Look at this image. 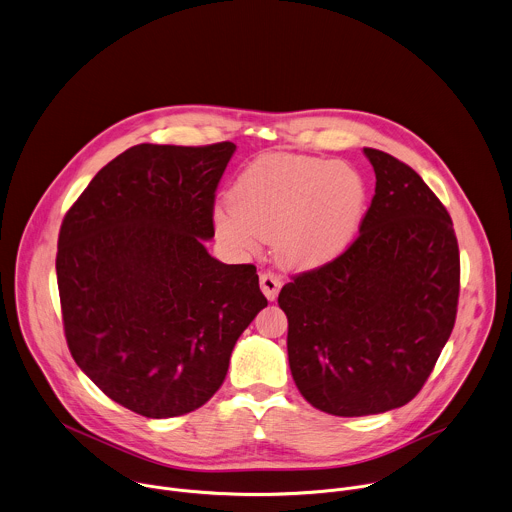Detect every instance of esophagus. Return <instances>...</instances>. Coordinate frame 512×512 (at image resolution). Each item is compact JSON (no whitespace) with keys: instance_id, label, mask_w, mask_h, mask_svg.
<instances>
[{"instance_id":"obj_1","label":"esophagus","mask_w":512,"mask_h":512,"mask_svg":"<svg viewBox=\"0 0 512 512\" xmlns=\"http://www.w3.org/2000/svg\"><path fill=\"white\" fill-rule=\"evenodd\" d=\"M259 285H261V291L265 293V297L269 301H273L277 295H279V289H281V277L273 271H265L261 273L259 277Z\"/></svg>"}]
</instances>
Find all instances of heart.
<instances>
[{"instance_id": "heart-1", "label": "heart", "mask_w": 512, "mask_h": 512, "mask_svg": "<svg viewBox=\"0 0 512 512\" xmlns=\"http://www.w3.org/2000/svg\"><path fill=\"white\" fill-rule=\"evenodd\" d=\"M215 211L217 235L237 249L275 239L281 263L315 267L339 255L357 231L365 185L345 165L305 155H263Z\"/></svg>"}]
</instances>
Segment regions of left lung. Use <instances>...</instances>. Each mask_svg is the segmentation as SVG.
Segmentation results:
<instances>
[{
  "mask_svg": "<svg viewBox=\"0 0 512 512\" xmlns=\"http://www.w3.org/2000/svg\"><path fill=\"white\" fill-rule=\"evenodd\" d=\"M375 195L359 235L279 293L289 367L301 395L335 417L407 405L449 341L461 259L453 221L421 175L365 147Z\"/></svg>",
  "mask_w": 512,
  "mask_h": 512,
  "instance_id": "1",
  "label": "left lung"
}]
</instances>
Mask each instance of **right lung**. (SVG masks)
I'll use <instances>...</instances> for the list:
<instances>
[{
	"mask_svg": "<svg viewBox=\"0 0 512 512\" xmlns=\"http://www.w3.org/2000/svg\"><path fill=\"white\" fill-rule=\"evenodd\" d=\"M235 143H141L109 161L63 217L57 287L77 367L147 419L205 405L231 351L267 307L255 265H225L215 191Z\"/></svg>",
	"mask_w": 512,
	"mask_h": 512,
	"instance_id": "add662e5",
	"label": "right lung"
}]
</instances>
